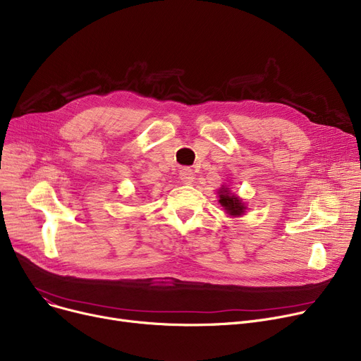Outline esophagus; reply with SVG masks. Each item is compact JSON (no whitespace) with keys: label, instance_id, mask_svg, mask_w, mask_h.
I'll list each match as a JSON object with an SVG mask.
<instances>
[{"label":"esophagus","instance_id":"esophagus-1","mask_svg":"<svg viewBox=\"0 0 361 361\" xmlns=\"http://www.w3.org/2000/svg\"><path fill=\"white\" fill-rule=\"evenodd\" d=\"M180 180L184 184H192L195 181V173H193L190 168H183L180 171Z\"/></svg>","mask_w":361,"mask_h":361}]
</instances>
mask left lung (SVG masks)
Segmentation results:
<instances>
[{"label": "left lung", "instance_id": "8db88e82", "mask_svg": "<svg viewBox=\"0 0 361 361\" xmlns=\"http://www.w3.org/2000/svg\"><path fill=\"white\" fill-rule=\"evenodd\" d=\"M218 196H219L218 202L224 207L225 214H228L230 216H241V215H244V212H245L244 202L237 195H234L228 187L222 185L219 188Z\"/></svg>", "mask_w": 361, "mask_h": 361}]
</instances>
